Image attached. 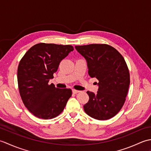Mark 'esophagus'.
Instances as JSON below:
<instances>
[{"label":"esophagus","mask_w":151,"mask_h":151,"mask_svg":"<svg viewBox=\"0 0 151 151\" xmlns=\"http://www.w3.org/2000/svg\"><path fill=\"white\" fill-rule=\"evenodd\" d=\"M80 92V91H78V90H76V89H73V93L74 94H76V93H79Z\"/></svg>","instance_id":"34e87169"}]
</instances>
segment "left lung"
I'll list each match as a JSON object with an SVG mask.
<instances>
[{
  "instance_id": "8db88e82",
  "label": "left lung",
  "mask_w": 151,
  "mask_h": 151,
  "mask_svg": "<svg viewBox=\"0 0 151 151\" xmlns=\"http://www.w3.org/2000/svg\"><path fill=\"white\" fill-rule=\"evenodd\" d=\"M75 49L87 61L89 75L99 81L97 93L87 91L89 99L84 105L85 112L97 120L114 117L126 101L130 85L124 58L107 44L75 46Z\"/></svg>"
}]
</instances>
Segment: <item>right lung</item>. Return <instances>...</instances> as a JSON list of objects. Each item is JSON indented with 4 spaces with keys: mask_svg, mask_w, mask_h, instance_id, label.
Returning <instances> with one entry per match:
<instances>
[{
    "mask_svg": "<svg viewBox=\"0 0 151 151\" xmlns=\"http://www.w3.org/2000/svg\"><path fill=\"white\" fill-rule=\"evenodd\" d=\"M72 45L40 43L32 47L19 62L18 87L25 106L35 116L50 119L60 115L71 97L70 89H59L49 80Z\"/></svg>",
    "mask_w": 151,
    "mask_h": 151,
    "instance_id": "obj_1",
    "label": "right lung"
}]
</instances>
